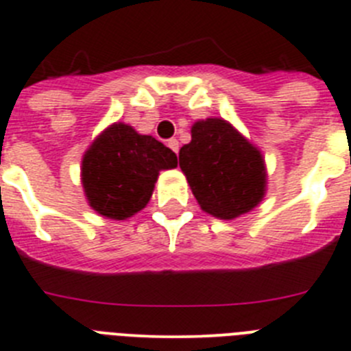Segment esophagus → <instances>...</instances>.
<instances>
[{
	"instance_id": "esophagus-1",
	"label": "esophagus",
	"mask_w": 351,
	"mask_h": 351,
	"mask_svg": "<svg viewBox=\"0 0 351 351\" xmlns=\"http://www.w3.org/2000/svg\"><path fill=\"white\" fill-rule=\"evenodd\" d=\"M168 147L171 148L173 152H176V154H178V148H180V143H178V140H175V138H171V140H168Z\"/></svg>"
}]
</instances>
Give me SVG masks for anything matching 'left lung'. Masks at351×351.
Wrapping results in <instances>:
<instances>
[{
    "mask_svg": "<svg viewBox=\"0 0 351 351\" xmlns=\"http://www.w3.org/2000/svg\"><path fill=\"white\" fill-rule=\"evenodd\" d=\"M178 157L180 168L206 213L230 220L261 203L266 187L264 159L229 122H195L192 141L180 148Z\"/></svg>",
    "mask_w": 351,
    "mask_h": 351,
    "instance_id": "left-lung-1",
    "label": "left lung"
}]
</instances>
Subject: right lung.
<instances>
[{
    "label": "right lung",
    "instance_id": "1",
    "mask_svg": "<svg viewBox=\"0 0 351 351\" xmlns=\"http://www.w3.org/2000/svg\"><path fill=\"white\" fill-rule=\"evenodd\" d=\"M175 166L171 148L131 125L113 124L85 152L82 183L97 213L124 220L147 206L160 169Z\"/></svg>",
    "mask_w": 351,
    "mask_h": 351
}]
</instances>
